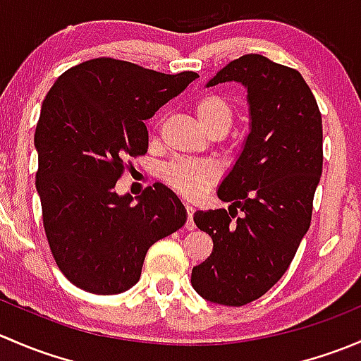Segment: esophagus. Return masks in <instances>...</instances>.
Masks as SVG:
<instances>
[{
	"instance_id": "esophagus-1",
	"label": "esophagus",
	"mask_w": 361,
	"mask_h": 361,
	"mask_svg": "<svg viewBox=\"0 0 361 361\" xmlns=\"http://www.w3.org/2000/svg\"><path fill=\"white\" fill-rule=\"evenodd\" d=\"M185 211H187V224H185V227H187V231H194L195 228V224H194V206H190V204H185Z\"/></svg>"
}]
</instances>
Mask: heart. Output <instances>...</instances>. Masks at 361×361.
Returning <instances> with one entry per match:
<instances>
[{
	"mask_svg": "<svg viewBox=\"0 0 361 361\" xmlns=\"http://www.w3.org/2000/svg\"><path fill=\"white\" fill-rule=\"evenodd\" d=\"M194 111L201 126L211 136H221L234 122V106L216 92H207L197 97ZM160 176L173 190L187 199L201 197L204 192L216 183L220 169L211 160L174 159L162 166Z\"/></svg>",
	"mask_w": 361,
	"mask_h": 361,
	"instance_id": "heart-1",
	"label": "heart"
}]
</instances>
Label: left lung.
Segmentation results:
<instances>
[{"label": "left lung", "instance_id": "8db88e82", "mask_svg": "<svg viewBox=\"0 0 361 361\" xmlns=\"http://www.w3.org/2000/svg\"><path fill=\"white\" fill-rule=\"evenodd\" d=\"M232 80L248 89L251 130L218 188V197L232 206L194 213L213 251L192 269V286L206 300L239 307L283 278L311 227L323 126L297 69L248 54L220 69L207 87Z\"/></svg>", "mask_w": 361, "mask_h": 361}]
</instances>
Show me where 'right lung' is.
Segmentation results:
<instances>
[{"instance_id": "right-lung-1", "label": "right lung", "mask_w": 361, "mask_h": 361, "mask_svg": "<svg viewBox=\"0 0 361 361\" xmlns=\"http://www.w3.org/2000/svg\"><path fill=\"white\" fill-rule=\"evenodd\" d=\"M197 76L97 57L64 71L47 94L35 133L36 190L54 260L78 288H133L148 248L187 221L169 188L147 187L133 204L115 185L126 159L147 154L145 120Z\"/></svg>"}]
</instances>
